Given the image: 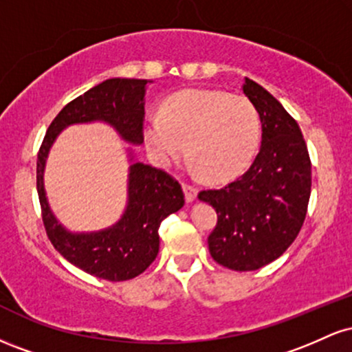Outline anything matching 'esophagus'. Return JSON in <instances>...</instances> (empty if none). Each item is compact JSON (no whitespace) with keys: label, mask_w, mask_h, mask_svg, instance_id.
Listing matches in <instances>:
<instances>
[{"label":"esophagus","mask_w":352,"mask_h":352,"mask_svg":"<svg viewBox=\"0 0 352 352\" xmlns=\"http://www.w3.org/2000/svg\"><path fill=\"white\" fill-rule=\"evenodd\" d=\"M182 187H184L185 200H187V204H192V201L197 199V188L192 187V185H188V184H184Z\"/></svg>","instance_id":"esophagus-1"}]
</instances>
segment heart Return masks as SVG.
Returning <instances> with one entry per match:
<instances>
[{
    "instance_id": "heart-1",
    "label": "heart",
    "mask_w": 352,
    "mask_h": 352,
    "mask_svg": "<svg viewBox=\"0 0 352 352\" xmlns=\"http://www.w3.org/2000/svg\"><path fill=\"white\" fill-rule=\"evenodd\" d=\"M260 117L243 96L188 89L164 102L162 116L144 120L142 139L157 165L167 167L188 151L193 168L225 180L248 167L260 144Z\"/></svg>"
}]
</instances>
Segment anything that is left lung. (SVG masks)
<instances>
[{"instance_id":"obj_1","label":"left lung","mask_w":352,"mask_h":352,"mask_svg":"<svg viewBox=\"0 0 352 352\" xmlns=\"http://www.w3.org/2000/svg\"><path fill=\"white\" fill-rule=\"evenodd\" d=\"M243 94L260 116V152L240 179L204 190L199 199L218 215L208 236L213 260L253 272L280 258L300 233L311 195V160L296 120L265 87L245 78Z\"/></svg>"}]
</instances>
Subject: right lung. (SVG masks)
<instances>
[{"mask_svg": "<svg viewBox=\"0 0 352 352\" xmlns=\"http://www.w3.org/2000/svg\"><path fill=\"white\" fill-rule=\"evenodd\" d=\"M147 79L112 78L71 100L52 120L38 153V195L43 221L52 246L79 270L109 281L139 276L159 253V227L164 218L179 212L185 199L180 184L159 168L137 162L127 148V205L122 217L99 232H69L56 218L44 190V168L52 144L74 124L104 122L122 140L140 145Z\"/></svg>", "mask_w": 352, "mask_h": 352, "instance_id": "1", "label": "right lung"}]
</instances>
